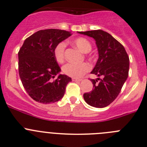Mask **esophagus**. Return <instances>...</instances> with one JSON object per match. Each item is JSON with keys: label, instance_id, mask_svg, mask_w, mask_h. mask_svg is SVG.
<instances>
[{"label": "esophagus", "instance_id": "esophagus-1", "mask_svg": "<svg viewBox=\"0 0 147 147\" xmlns=\"http://www.w3.org/2000/svg\"><path fill=\"white\" fill-rule=\"evenodd\" d=\"M72 80L73 82H80L82 80H80V79H78V78H72Z\"/></svg>", "mask_w": 147, "mask_h": 147}]
</instances>
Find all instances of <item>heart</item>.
Segmentation results:
<instances>
[{
    "instance_id": "obj_1",
    "label": "heart",
    "mask_w": 147,
    "mask_h": 147,
    "mask_svg": "<svg viewBox=\"0 0 147 147\" xmlns=\"http://www.w3.org/2000/svg\"><path fill=\"white\" fill-rule=\"evenodd\" d=\"M75 46L84 53H88L92 49L91 43L83 37L77 38L72 41ZM65 44L64 42H60L55 46L53 49V55L58 63H63L65 60ZM63 72L65 75L74 78H78L84 75L90 69V65L86 63H68L63 67Z\"/></svg>"
}]
</instances>
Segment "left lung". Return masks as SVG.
Returning <instances> with one entry per match:
<instances>
[{"label":"left lung","mask_w":147,"mask_h":147,"mask_svg":"<svg viewBox=\"0 0 147 147\" xmlns=\"http://www.w3.org/2000/svg\"><path fill=\"white\" fill-rule=\"evenodd\" d=\"M79 33L95 39L98 59L91 73L103 78H98V83L91 79L93 89L84 94V99L94 107H106L117 98L127 78L129 56L124 46L108 32L98 29Z\"/></svg>","instance_id":"left-lung-1"}]
</instances>
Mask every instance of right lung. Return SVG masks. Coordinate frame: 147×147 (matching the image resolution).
I'll return each instance as SVG.
<instances>
[{
  "label": "right lung",
  "instance_id": "add662e5",
  "mask_svg": "<svg viewBox=\"0 0 147 147\" xmlns=\"http://www.w3.org/2000/svg\"><path fill=\"white\" fill-rule=\"evenodd\" d=\"M71 36L65 30L49 29L35 32L24 41L18 52V69L27 93L34 101L51 103L63 98L70 78L61 70L53 55L55 46Z\"/></svg>",
  "mask_w": 147,
  "mask_h": 147
}]
</instances>
